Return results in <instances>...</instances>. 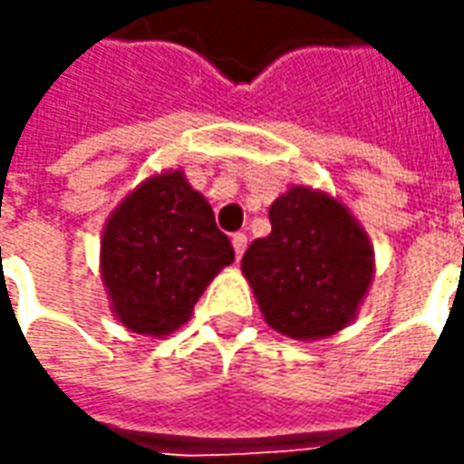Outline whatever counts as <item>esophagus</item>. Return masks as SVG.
Wrapping results in <instances>:
<instances>
[{
	"instance_id": "esophagus-1",
	"label": "esophagus",
	"mask_w": 464,
	"mask_h": 464,
	"mask_svg": "<svg viewBox=\"0 0 464 464\" xmlns=\"http://www.w3.org/2000/svg\"><path fill=\"white\" fill-rule=\"evenodd\" d=\"M232 247H235V255H237V257H242V255H245V250H247V235L235 232V235H232Z\"/></svg>"
}]
</instances>
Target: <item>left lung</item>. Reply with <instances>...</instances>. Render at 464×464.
I'll return each mask as SVG.
<instances>
[{
    "instance_id": "obj_1",
    "label": "left lung",
    "mask_w": 464,
    "mask_h": 464,
    "mask_svg": "<svg viewBox=\"0 0 464 464\" xmlns=\"http://www.w3.org/2000/svg\"><path fill=\"white\" fill-rule=\"evenodd\" d=\"M270 225L242 257L265 321L298 341L341 331L373 277L366 232L341 201L303 187L273 201Z\"/></svg>"
}]
</instances>
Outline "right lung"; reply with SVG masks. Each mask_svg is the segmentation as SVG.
<instances>
[{
  "label": "right lung",
  "instance_id": "right-lung-1",
  "mask_svg": "<svg viewBox=\"0 0 464 464\" xmlns=\"http://www.w3.org/2000/svg\"><path fill=\"white\" fill-rule=\"evenodd\" d=\"M103 283L121 324L166 335L189 321L214 275L235 260L212 207L181 171L143 181L108 219Z\"/></svg>",
  "mask_w": 464,
  "mask_h": 464
}]
</instances>
